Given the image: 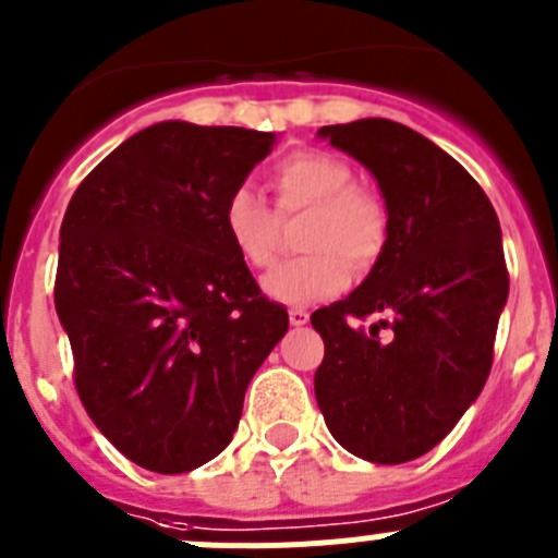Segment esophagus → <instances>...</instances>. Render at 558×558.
I'll return each instance as SVG.
<instances>
[{"label":"esophagus","mask_w":558,"mask_h":558,"mask_svg":"<svg viewBox=\"0 0 558 558\" xmlns=\"http://www.w3.org/2000/svg\"><path fill=\"white\" fill-rule=\"evenodd\" d=\"M308 319H311V314L305 308H291L289 311V322L294 327H303V325H308Z\"/></svg>","instance_id":"obj_1"}]
</instances>
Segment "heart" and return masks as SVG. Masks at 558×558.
I'll return each mask as SVG.
<instances>
[{
  "label": "heart",
  "instance_id": "1",
  "mask_svg": "<svg viewBox=\"0 0 558 558\" xmlns=\"http://www.w3.org/2000/svg\"><path fill=\"white\" fill-rule=\"evenodd\" d=\"M278 215L258 192L236 186L222 203V231L250 269L272 264L280 217L308 211L300 258L272 267L264 278L267 296L286 305H311L341 294L352 269L366 275L388 247V211L374 192L357 186L350 161L327 150H294L269 170Z\"/></svg>",
  "mask_w": 558,
  "mask_h": 558
}]
</instances>
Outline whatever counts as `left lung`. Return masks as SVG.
Wrapping results in <instances>:
<instances>
[{
    "instance_id": "1",
    "label": "left lung",
    "mask_w": 558,
    "mask_h": 558,
    "mask_svg": "<svg viewBox=\"0 0 558 558\" xmlns=\"http://www.w3.org/2000/svg\"><path fill=\"white\" fill-rule=\"evenodd\" d=\"M319 137L372 170L390 233L368 278L311 314L325 341L316 404L350 454L399 465L435 449L487 383L509 296L501 226L460 161L402 123L363 118Z\"/></svg>"
}]
</instances>
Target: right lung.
Wrapping results in <instances>:
<instances>
[{"instance_id":"right-lung-1","label":"right lung","mask_w":558,"mask_h":558,"mask_svg":"<svg viewBox=\"0 0 558 558\" xmlns=\"http://www.w3.org/2000/svg\"><path fill=\"white\" fill-rule=\"evenodd\" d=\"M272 145V132L154 123L68 203L54 308L76 393L140 468L186 473L215 460L289 330L222 231V203Z\"/></svg>"}]
</instances>
